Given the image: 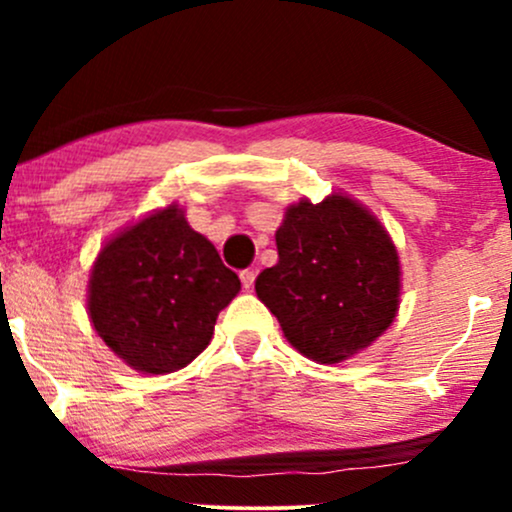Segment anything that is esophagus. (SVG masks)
Instances as JSON below:
<instances>
[{
	"label": "esophagus",
	"mask_w": 512,
	"mask_h": 512,
	"mask_svg": "<svg viewBox=\"0 0 512 512\" xmlns=\"http://www.w3.org/2000/svg\"><path fill=\"white\" fill-rule=\"evenodd\" d=\"M255 276H257L255 269H243V272H240V281H243V286L248 291L252 289V284H255Z\"/></svg>",
	"instance_id": "1"
}]
</instances>
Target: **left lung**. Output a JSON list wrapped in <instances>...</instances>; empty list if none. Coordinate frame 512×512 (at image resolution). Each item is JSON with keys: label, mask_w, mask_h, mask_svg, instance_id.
<instances>
[{"label": "left lung", "mask_w": 512, "mask_h": 512, "mask_svg": "<svg viewBox=\"0 0 512 512\" xmlns=\"http://www.w3.org/2000/svg\"><path fill=\"white\" fill-rule=\"evenodd\" d=\"M276 250L279 262L257 276L255 291L303 356L339 363L395 320L397 250L354 199L332 195L286 209Z\"/></svg>", "instance_id": "obj_1"}]
</instances>
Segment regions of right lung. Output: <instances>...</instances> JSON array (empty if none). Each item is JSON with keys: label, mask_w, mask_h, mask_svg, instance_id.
<instances>
[{"label": "right lung", "mask_w": 512, "mask_h": 512, "mask_svg": "<svg viewBox=\"0 0 512 512\" xmlns=\"http://www.w3.org/2000/svg\"><path fill=\"white\" fill-rule=\"evenodd\" d=\"M240 279L178 207L146 216L101 250L88 315L101 339L142 373H173L207 349Z\"/></svg>", "instance_id": "right-lung-1"}]
</instances>
